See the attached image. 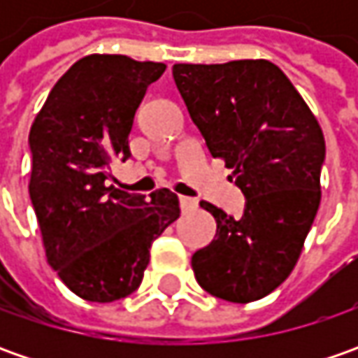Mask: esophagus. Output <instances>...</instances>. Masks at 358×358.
I'll list each match as a JSON object with an SVG mask.
<instances>
[{
    "instance_id": "esophagus-1",
    "label": "esophagus",
    "mask_w": 358,
    "mask_h": 358,
    "mask_svg": "<svg viewBox=\"0 0 358 358\" xmlns=\"http://www.w3.org/2000/svg\"><path fill=\"white\" fill-rule=\"evenodd\" d=\"M179 205H181V209L183 211H195L197 209V201L191 199V197H179Z\"/></svg>"
}]
</instances>
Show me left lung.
<instances>
[{
  "label": "left lung",
  "mask_w": 358,
  "mask_h": 358,
  "mask_svg": "<svg viewBox=\"0 0 358 358\" xmlns=\"http://www.w3.org/2000/svg\"><path fill=\"white\" fill-rule=\"evenodd\" d=\"M173 79L211 155L233 169L247 199L241 219L201 201L217 235L191 259L195 279L223 301L263 299L295 268L319 211L321 125L267 59L175 63Z\"/></svg>",
  "instance_id": "left-lung-1"
}]
</instances>
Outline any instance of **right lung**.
<instances>
[{
	"mask_svg": "<svg viewBox=\"0 0 358 358\" xmlns=\"http://www.w3.org/2000/svg\"><path fill=\"white\" fill-rule=\"evenodd\" d=\"M165 63L93 53L53 85L31 131L29 197L48 263L69 291L111 303L137 291L149 249L179 217V199L115 189L111 163L129 159L133 117Z\"/></svg>",
	"mask_w": 358,
	"mask_h": 358,
	"instance_id": "add662e5",
	"label": "right lung"
}]
</instances>
